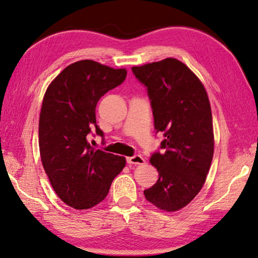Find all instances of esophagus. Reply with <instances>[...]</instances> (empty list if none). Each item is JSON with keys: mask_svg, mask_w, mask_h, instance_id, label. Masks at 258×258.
<instances>
[{"mask_svg": "<svg viewBox=\"0 0 258 258\" xmlns=\"http://www.w3.org/2000/svg\"><path fill=\"white\" fill-rule=\"evenodd\" d=\"M126 161H127V164H135V165H142L146 163L145 158L141 155H134L132 157H127L126 158Z\"/></svg>", "mask_w": 258, "mask_h": 258, "instance_id": "obj_1", "label": "esophagus"}]
</instances>
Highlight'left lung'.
I'll return each mask as SVG.
<instances>
[{
    "label": "left lung",
    "instance_id": "obj_1",
    "mask_svg": "<svg viewBox=\"0 0 258 258\" xmlns=\"http://www.w3.org/2000/svg\"><path fill=\"white\" fill-rule=\"evenodd\" d=\"M147 87L156 133L165 139L150 157L158 181L143 191L159 209L175 212L202 190L214 154L212 110L198 77L174 58L133 67Z\"/></svg>",
    "mask_w": 258,
    "mask_h": 258
}]
</instances>
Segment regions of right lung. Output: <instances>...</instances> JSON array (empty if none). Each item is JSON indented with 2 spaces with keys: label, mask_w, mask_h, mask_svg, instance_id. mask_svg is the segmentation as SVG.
Here are the masks:
<instances>
[{
  "label": "right lung",
  "mask_w": 258,
  "mask_h": 258,
  "mask_svg": "<svg viewBox=\"0 0 258 258\" xmlns=\"http://www.w3.org/2000/svg\"><path fill=\"white\" fill-rule=\"evenodd\" d=\"M126 75L125 69L77 61L54 78L43 99L38 124L43 167L58 197L75 209L101 203L125 167L124 157L95 150L89 139L93 130L103 138L95 107Z\"/></svg>",
  "instance_id": "add662e5"
}]
</instances>
